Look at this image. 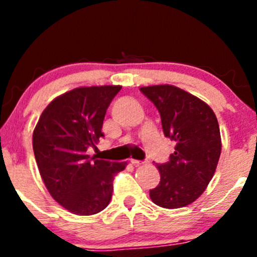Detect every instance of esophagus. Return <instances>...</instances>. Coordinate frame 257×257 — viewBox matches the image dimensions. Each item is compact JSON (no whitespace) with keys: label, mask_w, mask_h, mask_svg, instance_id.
Returning a JSON list of instances; mask_svg holds the SVG:
<instances>
[{"label":"esophagus","mask_w":257,"mask_h":257,"mask_svg":"<svg viewBox=\"0 0 257 257\" xmlns=\"http://www.w3.org/2000/svg\"><path fill=\"white\" fill-rule=\"evenodd\" d=\"M131 163L132 164H134V165H142V164H144L145 162H143V160H137V159H131Z\"/></svg>","instance_id":"obj_1"}]
</instances>
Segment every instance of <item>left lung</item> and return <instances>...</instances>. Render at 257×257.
Segmentation results:
<instances>
[{"instance_id":"8db88e82","label":"left lung","mask_w":257,"mask_h":257,"mask_svg":"<svg viewBox=\"0 0 257 257\" xmlns=\"http://www.w3.org/2000/svg\"><path fill=\"white\" fill-rule=\"evenodd\" d=\"M162 118L164 136L177 143L169 160L157 164L158 186L149 191L153 203L178 209L194 203L214 177L221 153L219 123L211 108L174 85L142 87Z\"/></svg>"}]
</instances>
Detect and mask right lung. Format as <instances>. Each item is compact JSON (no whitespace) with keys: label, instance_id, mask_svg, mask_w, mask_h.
<instances>
[{"label":"right lung","instance_id":"obj_1","mask_svg":"<svg viewBox=\"0 0 257 257\" xmlns=\"http://www.w3.org/2000/svg\"><path fill=\"white\" fill-rule=\"evenodd\" d=\"M120 85L80 87L52 100L33 132L38 170L52 198L76 215H94L109 204L114 177L126 167L89 158L105 112Z\"/></svg>","mask_w":257,"mask_h":257}]
</instances>
